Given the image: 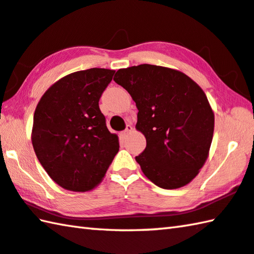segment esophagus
<instances>
[{
	"mask_svg": "<svg viewBox=\"0 0 254 254\" xmlns=\"http://www.w3.org/2000/svg\"><path fill=\"white\" fill-rule=\"evenodd\" d=\"M132 131H133L132 126H131V124H127V127H126V130H124V131L122 132V135H123V136H127V135L128 134V133H131Z\"/></svg>",
	"mask_w": 254,
	"mask_h": 254,
	"instance_id": "34e87169",
	"label": "esophagus"
}]
</instances>
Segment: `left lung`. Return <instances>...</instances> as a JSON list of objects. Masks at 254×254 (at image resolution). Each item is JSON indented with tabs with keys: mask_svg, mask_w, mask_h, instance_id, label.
Returning a JSON list of instances; mask_svg holds the SVG:
<instances>
[{
	"mask_svg": "<svg viewBox=\"0 0 254 254\" xmlns=\"http://www.w3.org/2000/svg\"><path fill=\"white\" fill-rule=\"evenodd\" d=\"M113 80L139 110L135 127L146 139L135 156L142 172L168 190L190 183L205 163L214 131L203 90L182 72L151 64L120 68Z\"/></svg>",
	"mask_w": 254,
	"mask_h": 254,
	"instance_id": "1",
	"label": "left lung"
}]
</instances>
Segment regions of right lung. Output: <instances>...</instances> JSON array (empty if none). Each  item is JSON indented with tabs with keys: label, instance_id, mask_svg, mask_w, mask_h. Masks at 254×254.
<instances>
[{
	"label": "right lung",
	"instance_id": "1",
	"mask_svg": "<svg viewBox=\"0 0 254 254\" xmlns=\"http://www.w3.org/2000/svg\"><path fill=\"white\" fill-rule=\"evenodd\" d=\"M113 70L89 68L55 82L36 105L32 144L50 178L70 191L85 192L102 181L119 151V137L99 108Z\"/></svg>",
	"mask_w": 254,
	"mask_h": 254
}]
</instances>
